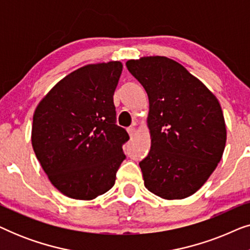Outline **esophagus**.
I'll use <instances>...</instances> for the list:
<instances>
[{
	"label": "esophagus",
	"instance_id": "1",
	"mask_svg": "<svg viewBox=\"0 0 250 250\" xmlns=\"http://www.w3.org/2000/svg\"><path fill=\"white\" fill-rule=\"evenodd\" d=\"M127 133H128V135L131 136H134V134H135V127H133V126H131V127H128L127 128Z\"/></svg>",
	"mask_w": 250,
	"mask_h": 250
}]
</instances>
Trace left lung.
<instances>
[{"instance_id":"left-lung-1","label":"left lung","mask_w":250,"mask_h":250,"mask_svg":"<svg viewBox=\"0 0 250 250\" xmlns=\"http://www.w3.org/2000/svg\"><path fill=\"white\" fill-rule=\"evenodd\" d=\"M148 94L151 148L139 164L145 187L184 199L209 179L223 156L227 127L217 98L182 64L150 56L126 62Z\"/></svg>"}]
</instances>
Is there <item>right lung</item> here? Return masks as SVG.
Returning <instances> with one entry per match:
<instances>
[{"label":"right lung","instance_id":"obj_1","mask_svg":"<svg viewBox=\"0 0 250 250\" xmlns=\"http://www.w3.org/2000/svg\"><path fill=\"white\" fill-rule=\"evenodd\" d=\"M121 61L83 66L58 82L34 111L32 146L52 186L92 200L111 189L127 132L116 125Z\"/></svg>","mask_w":250,"mask_h":250}]
</instances>
